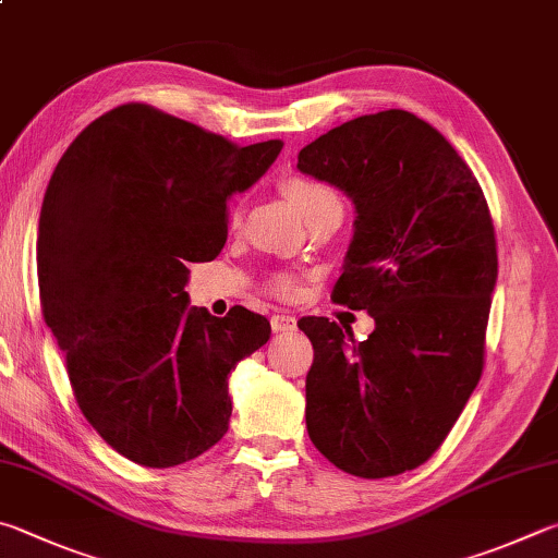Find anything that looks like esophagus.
Returning a JSON list of instances; mask_svg holds the SVG:
<instances>
[{
  "label": "esophagus",
  "instance_id": "1",
  "mask_svg": "<svg viewBox=\"0 0 558 558\" xmlns=\"http://www.w3.org/2000/svg\"><path fill=\"white\" fill-rule=\"evenodd\" d=\"M270 329L276 333H288V331H295L298 329V319L292 317L288 312H278L270 317Z\"/></svg>",
  "mask_w": 558,
  "mask_h": 558
}]
</instances>
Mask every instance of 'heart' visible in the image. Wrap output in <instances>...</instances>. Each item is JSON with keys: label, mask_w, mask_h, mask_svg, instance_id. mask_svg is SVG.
<instances>
[{"label": "heart", "mask_w": 558, "mask_h": 558, "mask_svg": "<svg viewBox=\"0 0 558 558\" xmlns=\"http://www.w3.org/2000/svg\"><path fill=\"white\" fill-rule=\"evenodd\" d=\"M286 192L290 199L300 207L307 221H314L327 215H343L341 195L331 185L307 175H295L286 182ZM268 290L278 298H290L295 292V276L288 270H278L268 278Z\"/></svg>", "instance_id": "heart-1"}]
</instances>
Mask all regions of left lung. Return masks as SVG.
I'll use <instances>...</instances> for the list:
<instances>
[{
  "mask_svg": "<svg viewBox=\"0 0 558 558\" xmlns=\"http://www.w3.org/2000/svg\"><path fill=\"white\" fill-rule=\"evenodd\" d=\"M298 168L356 205V234L331 300L366 310L356 341L305 317L314 347L307 432L359 478H388L437 451L481 380L498 244L478 180L427 121L388 109L300 150Z\"/></svg>",
  "mask_w": 558,
  "mask_h": 558,
  "instance_id": "left-lung-1",
  "label": "left lung"
}]
</instances>
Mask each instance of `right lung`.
Wrapping results in <instances>:
<instances>
[{
	"label": "right lung",
	"mask_w": 558,
	"mask_h": 558,
	"mask_svg": "<svg viewBox=\"0 0 558 558\" xmlns=\"http://www.w3.org/2000/svg\"><path fill=\"white\" fill-rule=\"evenodd\" d=\"M280 141L239 146L144 102L80 131L38 219L40 312L73 395L111 449L148 469L197 459L229 429L227 380L270 339L246 307L187 310V263L227 241V199Z\"/></svg>",
	"instance_id": "obj_1"
}]
</instances>
